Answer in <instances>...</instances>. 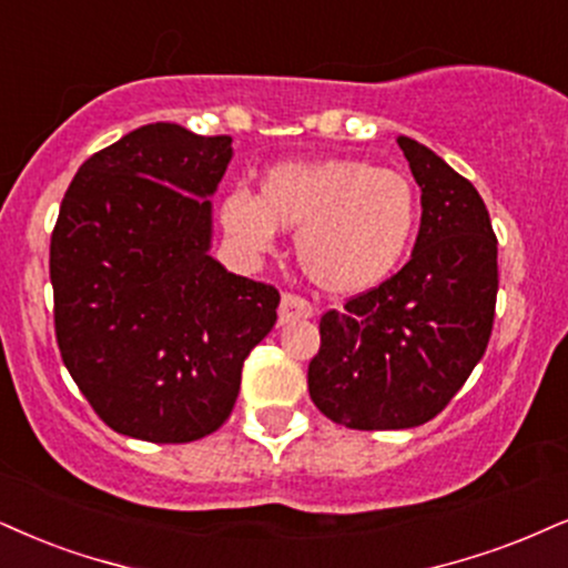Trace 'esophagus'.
I'll use <instances>...</instances> for the list:
<instances>
[{
	"label": "esophagus",
	"mask_w": 568,
	"mask_h": 568,
	"mask_svg": "<svg viewBox=\"0 0 568 568\" xmlns=\"http://www.w3.org/2000/svg\"><path fill=\"white\" fill-rule=\"evenodd\" d=\"M313 316V305L307 303L305 297L292 295V292H284L282 295V305H278V324H295V321L311 318Z\"/></svg>",
	"instance_id": "esophagus-1"
}]
</instances>
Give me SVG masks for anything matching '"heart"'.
I'll list each match as a JSON object with an SVG mask.
<instances>
[{"label":"heart","instance_id":"b5f03b06","mask_svg":"<svg viewBox=\"0 0 568 568\" xmlns=\"http://www.w3.org/2000/svg\"><path fill=\"white\" fill-rule=\"evenodd\" d=\"M418 223V194L397 168L361 158L290 160L263 173L261 192L234 189L221 202L229 240L252 255L297 231L295 250L313 284L361 295L395 273Z\"/></svg>","mask_w":568,"mask_h":568}]
</instances>
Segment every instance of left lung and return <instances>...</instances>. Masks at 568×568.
<instances>
[{
    "mask_svg": "<svg viewBox=\"0 0 568 568\" xmlns=\"http://www.w3.org/2000/svg\"><path fill=\"white\" fill-rule=\"evenodd\" d=\"M422 186L410 261L321 318L307 366L316 408L347 429H410L437 416L485 355L498 297V240L479 192L416 139L400 136Z\"/></svg>",
    "mask_w": 568,
    "mask_h": 568,
    "instance_id": "1",
    "label": "left lung"
}]
</instances>
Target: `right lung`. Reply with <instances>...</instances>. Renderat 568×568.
Wrapping results in <instances>:
<instances>
[{
    "label": "right lung",
    "mask_w": 568,
    "mask_h": 568,
    "mask_svg": "<svg viewBox=\"0 0 568 568\" xmlns=\"http://www.w3.org/2000/svg\"><path fill=\"white\" fill-rule=\"evenodd\" d=\"M231 155V136L150 123L94 152L62 197L49 244L60 355L125 437L213 434L276 324L278 292L210 255V197Z\"/></svg>",
    "instance_id": "obj_1"
}]
</instances>
